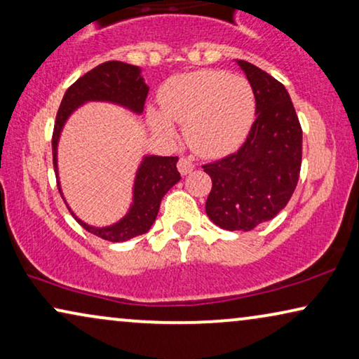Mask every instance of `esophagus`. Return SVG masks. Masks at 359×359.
<instances>
[{
    "label": "esophagus",
    "instance_id": "34e87169",
    "mask_svg": "<svg viewBox=\"0 0 359 359\" xmlns=\"http://www.w3.org/2000/svg\"><path fill=\"white\" fill-rule=\"evenodd\" d=\"M177 169L182 175H187L195 169V164L191 163V159H189V158H180L177 163Z\"/></svg>",
    "mask_w": 359,
    "mask_h": 359
}]
</instances>
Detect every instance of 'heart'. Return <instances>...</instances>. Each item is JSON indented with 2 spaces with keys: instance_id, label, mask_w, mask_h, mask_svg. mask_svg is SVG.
Here are the masks:
<instances>
[{
  "instance_id": "obj_1",
  "label": "heart",
  "mask_w": 359,
  "mask_h": 359,
  "mask_svg": "<svg viewBox=\"0 0 359 359\" xmlns=\"http://www.w3.org/2000/svg\"><path fill=\"white\" fill-rule=\"evenodd\" d=\"M163 114L151 112L153 127L172 138L167 122L185 127L187 143L201 156L234 151L249 135L255 118V95L249 81L216 69L175 76L159 94Z\"/></svg>"
}]
</instances>
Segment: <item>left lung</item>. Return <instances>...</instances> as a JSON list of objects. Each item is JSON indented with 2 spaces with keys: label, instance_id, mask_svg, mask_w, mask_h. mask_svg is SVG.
Wrapping results in <instances>:
<instances>
[{
  "label": "left lung",
  "instance_id": "8db88e82",
  "mask_svg": "<svg viewBox=\"0 0 359 359\" xmlns=\"http://www.w3.org/2000/svg\"><path fill=\"white\" fill-rule=\"evenodd\" d=\"M237 65L254 90L257 118L236 153L201 168L213 182L208 218L226 231H250L273 219L294 194L302 130L285 86L249 62Z\"/></svg>",
  "mask_w": 359,
  "mask_h": 359
}]
</instances>
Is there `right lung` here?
I'll return each instance as SVG.
<instances>
[{"instance_id": "add662e5", "label": "right lung", "mask_w": 359, "mask_h": 359, "mask_svg": "<svg viewBox=\"0 0 359 359\" xmlns=\"http://www.w3.org/2000/svg\"><path fill=\"white\" fill-rule=\"evenodd\" d=\"M149 88L144 84L140 74V68L135 65L122 62H105L95 67L81 76L69 86L63 95L62 104L55 120L52 135L53 151V168L57 170V144L60 131L67 122L69 114L86 100H109L120 105H125L136 114H141L144 109L146 97ZM177 156H146L141 163L135 180L133 205L122 221L109 228H93L74 216V219L83 226L86 231L94 236L102 237L110 242H125L140 234L148 232L158 216L159 205L163 196L168 194L170 187L180 180L177 170ZM62 195V189H60ZM69 210V208H68Z\"/></svg>"}]
</instances>
